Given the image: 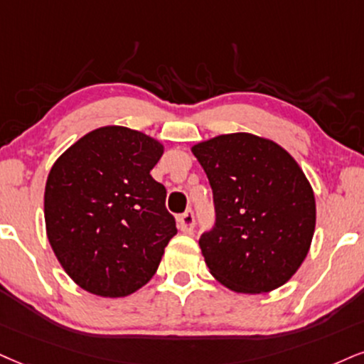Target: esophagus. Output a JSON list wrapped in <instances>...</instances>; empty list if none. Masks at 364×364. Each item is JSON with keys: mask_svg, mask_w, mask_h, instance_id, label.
Wrapping results in <instances>:
<instances>
[{"mask_svg": "<svg viewBox=\"0 0 364 364\" xmlns=\"http://www.w3.org/2000/svg\"><path fill=\"white\" fill-rule=\"evenodd\" d=\"M177 223H178V228H181V231L191 232L196 226L194 213H192V210H186V213L181 214V216L177 218Z\"/></svg>", "mask_w": 364, "mask_h": 364, "instance_id": "34e87169", "label": "esophagus"}]
</instances>
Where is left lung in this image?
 I'll return each mask as SVG.
<instances>
[{
    "label": "left lung",
    "instance_id": "1",
    "mask_svg": "<svg viewBox=\"0 0 364 364\" xmlns=\"http://www.w3.org/2000/svg\"><path fill=\"white\" fill-rule=\"evenodd\" d=\"M214 196L216 224L199 240L210 275L237 294H264L294 277L316 230V197L285 148L251 133L192 146Z\"/></svg>",
    "mask_w": 364,
    "mask_h": 364
}]
</instances>
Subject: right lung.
I'll list each match as a JSON object with an SVG mask.
<instances>
[{"mask_svg":"<svg viewBox=\"0 0 364 364\" xmlns=\"http://www.w3.org/2000/svg\"><path fill=\"white\" fill-rule=\"evenodd\" d=\"M164 145L127 127L84 134L45 183L47 237L67 275L100 297H127L155 275L177 235L167 191L150 175Z\"/></svg>","mask_w":364,"mask_h":364,"instance_id":"obj_1","label":"right lung"}]
</instances>
